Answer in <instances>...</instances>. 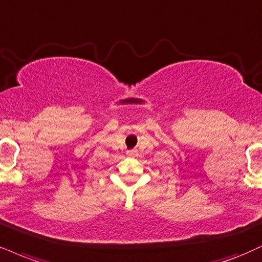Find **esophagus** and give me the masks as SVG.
<instances>
[{"mask_svg":"<svg viewBox=\"0 0 262 262\" xmlns=\"http://www.w3.org/2000/svg\"><path fill=\"white\" fill-rule=\"evenodd\" d=\"M127 154L129 156H133V155H135V150H129V151H127Z\"/></svg>","mask_w":262,"mask_h":262,"instance_id":"34e87169","label":"esophagus"}]
</instances>
